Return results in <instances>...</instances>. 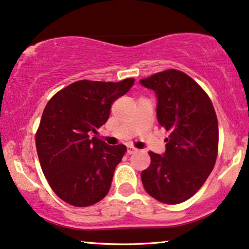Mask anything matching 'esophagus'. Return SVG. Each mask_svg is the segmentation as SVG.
Returning <instances> with one entry per match:
<instances>
[{"mask_svg": "<svg viewBox=\"0 0 249 249\" xmlns=\"http://www.w3.org/2000/svg\"><path fill=\"white\" fill-rule=\"evenodd\" d=\"M126 152L128 155H132V154H134V152H137V149H135L134 147H132V145H127Z\"/></svg>", "mask_w": 249, "mask_h": 249, "instance_id": "esophagus-1", "label": "esophagus"}]
</instances>
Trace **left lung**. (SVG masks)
Instances as JSON below:
<instances>
[{
    "label": "left lung",
    "mask_w": 249,
    "mask_h": 249,
    "mask_svg": "<svg viewBox=\"0 0 249 249\" xmlns=\"http://www.w3.org/2000/svg\"><path fill=\"white\" fill-rule=\"evenodd\" d=\"M140 84L155 92L158 124L170 133L163 155L149 152L151 164L142 171V183L160 203L180 204L199 190L216 161V114L203 89L182 71L158 72Z\"/></svg>",
    "instance_id": "1"
}]
</instances>
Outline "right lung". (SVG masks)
Segmentation results:
<instances>
[{
    "mask_svg": "<svg viewBox=\"0 0 249 249\" xmlns=\"http://www.w3.org/2000/svg\"><path fill=\"white\" fill-rule=\"evenodd\" d=\"M133 84V78L118 83L78 81L46 105L36 149L50 187L67 204L91 206L108 194L126 147L108 145L91 134L98 133L108 121L112 102Z\"/></svg>",
    "mask_w": 249,
    "mask_h": 249,
    "instance_id": "1",
    "label": "right lung"
}]
</instances>
